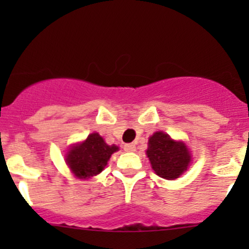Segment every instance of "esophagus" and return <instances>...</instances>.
<instances>
[{
	"label": "esophagus",
	"instance_id": "1",
	"mask_svg": "<svg viewBox=\"0 0 249 249\" xmlns=\"http://www.w3.org/2000/svg\"><path fill=\"white\" fill-rule=\"evenodd\" d=\"M124 150L126 151V152H133V151H136V145H134V144H125L124 145Z\"/></svg>",
	"mask_w": 249,
	"mask_h": 249
}]
</instances>
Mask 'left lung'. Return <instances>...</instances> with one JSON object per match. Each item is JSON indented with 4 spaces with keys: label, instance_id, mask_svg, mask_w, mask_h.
<instances>
[{
    "label": "left lung",
    "instance_id": "1",
    "mask_svg": "<svg viewBox=\"0 0 249 249\" xmlns=\"http://www.w3.org/2000/svg\"><path fill=\"white\" fill-rule=\"evenodd\" d=\"M146 154L154 172L167 180L179 178L191 162V153L186 144L173 141L162 131L150 137Z\"/></svg>",
    "mask_w": 249,
    "mask_h": 249
}]
</instances>
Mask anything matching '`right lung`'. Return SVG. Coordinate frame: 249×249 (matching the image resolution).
Returning a JSON list of instances; mask_svg holds the SVG:
<instances>
[{
  "label": "right lung",
  "instance_id": "1",
  "mask_svg": "<svg viewBox=\"0 0 249 249\" xmlns=\"http://www.w3.org/2000/svg\"><path fill=\"white\" fill-rule=\"evenodd\" d=\"M118 150V146L107 145L99 133L93 132L84 142L72 145L68 150L65 161L76 178L89 179L101 173L111 154Z\"/></svg>",
  "mask_w": 249,
  "mask_h": 249
}]
</instances>
